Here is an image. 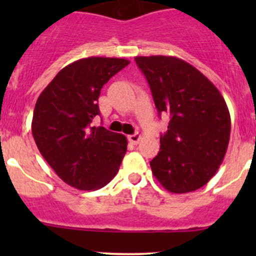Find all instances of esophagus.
I'll use <instances>...</instances> for the list:
<instances>
[{"mask_svg": "<svg viewBox=\"0 0 256 256\" xmlns=\"http://www.w3.org/2000/svg\"><path fill=\"white\" fill-rule=\"evenodd\" d=\"M128 140L130 141L131 144H138V142H140V140H141V136L138 135V134H134V135H128Z\"/></svg>", "mask_w": 256, "mask_h": 256, "instance_id": "1", "label": "esophagus"}]
</instances>
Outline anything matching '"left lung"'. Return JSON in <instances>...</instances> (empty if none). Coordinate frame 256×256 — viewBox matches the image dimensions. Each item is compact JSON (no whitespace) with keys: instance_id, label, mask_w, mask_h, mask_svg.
<instances>
[{"instance_id":"obj_1","label":"left lung","mask_w":256,"mask_h":256,"mask_svg":"<svg viewBox=\"0 0 256 256\" xmlns=\"http://www.w3.org/2000/svg\"><path fill=\"white\" fill-rule=\"evenodd\" d=\"M154 105L168 114L160 152L150 162L152 174L172 193L207 184L223 162L230 136L226 100L207 76L176 56H136Z\"/></svg>"}]
</instances>
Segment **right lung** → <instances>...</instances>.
Returning <instances> with one entry per match:
<instances>
[{
    "label": "right lung",
    "mask_w": 256,
    "mask_h": 256,
    "mask_svg": "<svg viewBox=\"0 0 256 256\" xmlns=\"http://www.w3.org/2000/svg\"><path fill=\"white\" fill-rule=\"evenodd\" d=\"M128 64L121 58L79 59L64 66L36 102L32 120L36 144L54 172L72 187L99 190L118 174L128 140L90 124L100 114L102 88Z\"/></svg>",
    "instance_id": "obj_1"
}]
</instances>
